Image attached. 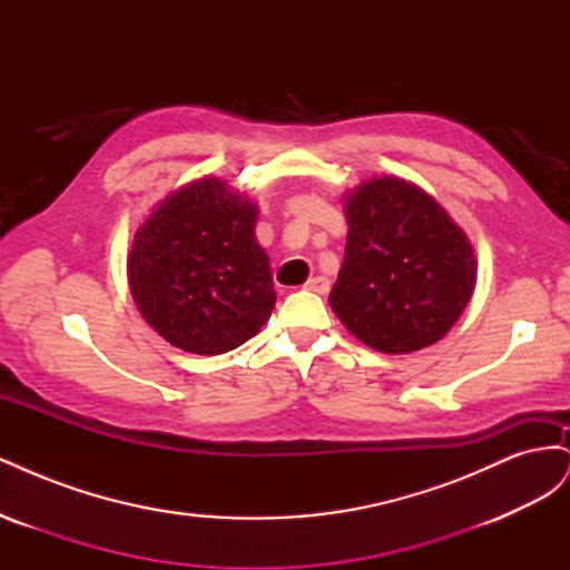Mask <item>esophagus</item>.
Returning <instances> with one entry per match:
<instances>
[{
	"label": "esophagus",
	"mask_w": 570,
	"mask_h": 570,
	"mask_svg": "<svg viewBox=\"0 0 570 570\" xmlns=\"http://www.w3.org/2000/svg\"><path fill=\"white\" fill-rule=\"evenodd\" d=\"M304 287H306V289H312V292H316V295H325V292L331 289V281L323 278V275H316V278L308 281Z\"/></svg>",
	"instance_id": "obj_1"
}]
</instances>
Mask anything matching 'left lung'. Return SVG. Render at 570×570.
<instances>
[{"instance_id": "obj_1", "label": "left lung", "mask_w": 570, "mask_h": 570, "mask_svg": "<svg viewBox=\"0 0 570 570\" xmlns=\"http://www.w3.org/2000/svg\"><path fill=\"white\" fill-rule=\"evenodd\" d=\"M350 233L331 306L371 350L411 354L442 340L475 287L469 237L421 187L371 178L344 199Z\"/></svg>"}]
</instances>
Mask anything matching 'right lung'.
<instances>
[{
  "instance_id": "add662e5",
  "label": "right lung",
  "mask_w": 570,
  "mask_h": 570,
  "mask_svg": "<svg viewBox=\"0 0 570 570\" xmlns=\"http://www.w3.org/2000/svg\"><path fill=\"white\" fill-rule=\"evenodd\" d=\"M256 204L218 178L168 195L137 228L130 295L166 342L189 354H226L271 318L275 292L254 239Z\"/></svg>"
}]
</instances>
